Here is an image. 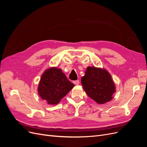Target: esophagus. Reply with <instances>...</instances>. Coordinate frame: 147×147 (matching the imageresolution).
Segmentation results:
<instances>
[{
  "label": "esophagus",
  "instance_id": "esophagus-1",
  "mask_svg": "<svg viewBox=\"0 0 147 147\" xmlns=\"http://www.w3.org/2000/svg\"><path fill=\"white\" fill-rule=\"evenodd\" d=\"M79 80H75V81H74V83L75 84V85H78V84H79Z\"/></svg>",
  "mask_w": 147,
  "mask_h": 147
}]
</instances>
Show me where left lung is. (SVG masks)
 <instances>
[{"mask_svg": "<svg viewBox=\"0 0 147 147\" xmlns=\"http://www.w3.org/2000/svg\"><path fill=\"white\" fill-rule=\"evenodd\" d=\"M81 83L87 95L99 104L110 101L116 91L112 77L104 69L88 67Z\"/></svg>", "mask_w": 147, "mask_h": 147, "instance_id": "8db88e82", "label": "left lung"}]
</instances>
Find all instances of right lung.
I'll list each match as a JSON object with an SVG mask.
<instances>
[{"mask_svg": "<svg viewBox=\"0 0 147 147\" xmlns=\"http://www.w3.org/2000/svg\"><path fill=\"white\" fill-rule=\"evenodd\" d=\"M61 69L51 67L42 74L38 86L41 99L50 105H56L74 87Z\"/></svg>", "mask_w": 147, "mask_h": 147, "instance_id": "1", "label": "right lung"}]
</instances>
